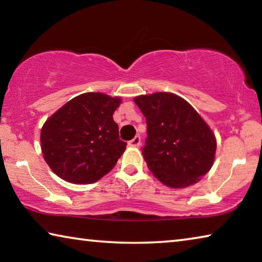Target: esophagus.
I'll return each mask as SVG.
<instances>
[{
    "label": "esophagus",
    "mask_w": 262,
    "mask_h": 262,
    "mask_svg": "<svg viewBox=\"0 0 262 262\" xmlns=\"http://www.w3.org/2000/svg\"><path fill=\"white\" fill-rule=\"evenodd\" d=\"M128 144H129L130 147H140V144H141V136L140 135H136L134 139L128 142Z\"/></svg>",
    "instance_id": "obj_1"
}]
</instances>
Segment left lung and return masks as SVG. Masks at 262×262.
<instances>
[{
	"label": "left lung",
	"instance_id": "left-lung-1",
	"mask_svg": "<svg viewBox=\"0 0 262 262\" xmlns=\"http://www.w3.org/2000/svg\"><path fill=\"white\" fill-rule=\"evenodd\" d=\"M134 101L147 120L142 155L154 176L172 188L200 180L214 163L216 140L196 111L168 92L140 96Z\"/></svg>",
	"mask_w": 262,
	"mask_h": 262
}]
</instances>
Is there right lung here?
<instances>
[{"instance_id": "right-lung-1", "label": "right lung", "mask_w": 262, "mask_h": 262, "mask_svg": "<svg viewBox=\"0 0 262 262\" xmlns=\"http://www.w3.org/2000/svg\"><path fill=\"white\" fill-rule=\"evenodd\" d=\"M121 99L100 92L75 97L42 126L41 150L56 176L92 184L107 174L126 149L113 113Z\"/></svg>"}]
</instances>
